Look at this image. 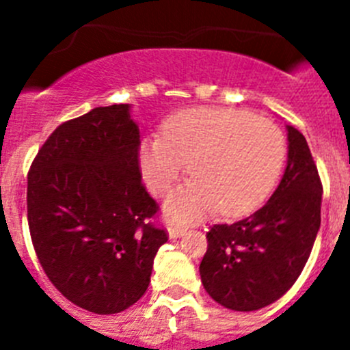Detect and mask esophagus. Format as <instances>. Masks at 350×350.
<instances>
[{
	"mask_svg": "<svg viewBox=\"0 0 350 350\" xmlns=\"http://www.w3.org/2000/svg\"><path fill=\"white\" fill-rule=\"evenodd\" d=\"M168 234H170V238H180L185 234V228L184 226H178V224H170Z\"/></svg>",
	"mask_w": 350,
	"mask_h": 350,
	"instance_id": "1",
	"label": "esophagus"
}]
</instances>
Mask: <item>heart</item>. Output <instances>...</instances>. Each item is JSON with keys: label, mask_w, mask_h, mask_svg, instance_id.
<instances>
[{"label": "heart", "mask_w": 350, "mask_h": 350, "mask_svg": "<svg viewBox=\"0 0 350 350\" xmlns=\"http://www.w3.org/2000/svg\"><path fill=\"white\" fill-rule=\"evenodd\" d=\"M286 138L265 117L224 107L180 110L163 122V137L145 138L140 168L148 189L166 196L185 165L191 178L166 202V215L193 221L219 212H254L279 180Z\"/></svg>", "instance_id": "1"}]
</instances>
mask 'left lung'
<instances>
[{"label": "left lung", "instance_id": "left-lung-1", "mask_svg": "<svg viewBox=\"0 0 350 350\" xmlns=\"http://www.w3.org/2000/svg\"><path fill=\"white\" fill-rule=\"evenodd\" d=\"M287 166L267 205L234 224H213L200 265L205 291L231 310L284 296L308 261L321 226L323 184L307 140L287 126Z\"/></svg>", "mask_w": 350, "mask_h": 350}]
</instances>
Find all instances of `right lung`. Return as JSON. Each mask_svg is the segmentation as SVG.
<instances>
[{"mask_svg": "<svg viewBox=\"0 0 350 350\" xmlns=\"http://www.w3.org/2000/svg\"><path fill=\"white\" fill-rule=\"evenodd\" d=\"M142 184L129 105L92 108L54 129L27 173V224L43 271L71 303L119 314L144 296L168 242Z\"/></svg>", "mask_w": 350, "mask_h": 350, "instance_id": "obj_1", "label": "right lung"}]
</instances>
